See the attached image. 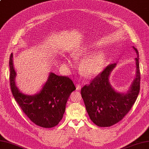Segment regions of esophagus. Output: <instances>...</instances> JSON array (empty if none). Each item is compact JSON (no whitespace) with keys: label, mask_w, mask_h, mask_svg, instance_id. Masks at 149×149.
<instances>
[{"label":"esophagus","mask_w":149,"mask_h":149,"mask_svg":"<svg viewBox=\"0 0 149 149\" xmlns=\"http://www.w3.org/2000/svg\"><path fill=\"white\" fill-rule=\"evenodd\" d=\"M81 88V86L80 85V84H76V90H78V91H79Z\"/></svg>","instance_id":"1"}]
</instances>
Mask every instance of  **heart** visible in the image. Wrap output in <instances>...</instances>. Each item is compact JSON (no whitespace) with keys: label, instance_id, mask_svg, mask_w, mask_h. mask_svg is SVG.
Returning <instances> with one entry per match:
<instances>
[{"label":"heart","instance_id":"b5f03b06","mask_svg":"<svg viewBox=\"0 0 149 149\" xmlns=\"http://www.w3.org/2000/svg\"><path fill=\"white\" fill-rule=\"evenodd\" d=\"M91 49L84 47L74 51L72 56L78 59L86 56L91 53ZM67 62L70 63V59H66ZM107 56L103 52H98L88 56H86L81 61L79 65V70L84 77H92L97 75L103 70L106 64Z\"/></svg>","mask_w":149,"mask_h":149}]
</instances>
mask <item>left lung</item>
I'll return each mask as SVG.
<instances>
[{"mask_svg":"<svg viewBox=\"0 0 149 149\" xmlns=\"http://www.w3.org/2000/svg\"><path fill=\"white\" fill-rule=\"evenodd\" d=\"M137 57L136 78L127 94L116 92L110 85L109 76L116 63L109 65L90 84L81 90L86 111L93 123L101 127L112 126L118 123L130 111L140 90V71L139 53L135 47Z\"/></svg>","mask_w":149,"mask_h":149,"instance_id":"1","label":"left lung"}]
</instances>
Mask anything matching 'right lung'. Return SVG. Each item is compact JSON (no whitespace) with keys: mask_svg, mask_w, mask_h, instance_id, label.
I'll return each instance as SVG.
<instances>
[{"mask_svg":"<svg viewBox=\"0 0 149 149\" xmlns=\"http://www.w3.org/2000/svg\"><path fill=\"white\" fill-rule=\"evenodd\" d=\"M9 65L11 92L23 112L38 126L52 128L57 125L63 117L70 95L75 90L71 79L51 72L41 90L37 94L30 95L23 94L16 86L12 54Z\"/></svg>","mask_w":149,"mask_h":149,"instance_id":"add662e5","label":"right lung"}]
</instances>
